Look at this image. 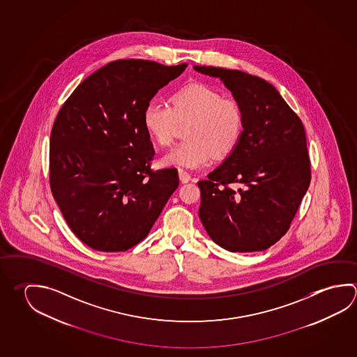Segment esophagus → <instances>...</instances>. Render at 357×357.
Returning <instances> with one entry per match:
<instances>
[{
    "mask_svg": "<svg viewBox=\"0 0 357 357\" xmlns=\"http://www.w3.org/2000/svg\"><path fill=\"white\" fill-rule=\"evenodd\" d=\"M178 174H179V179H181V183H188L190 181V174L185 170L179 169Z\"/></svg>",
    "mask_w": 357,
    "mask_h": 357,
    "instance_id": "34e87169",
    "label": "esophagus"
}]
</instances>
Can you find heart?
<instances>
[{"label": "heart", "mask_w": 357, "mask_h": 357, "mask_svg": "<svg viewBox=\"0 0 357 357\" xmlns=\"http://www.w3.org/2000/svg\"><path fill=\"white\" fill-rule=\"evenodd\" d=\"M146 132L160 146H169L181 126L187 140L168 151L162 163L168 167L197 169L225 158L237 148L244 129V112L236 99L223 98L204 82L179 89L169 102L151 101L143 115Z\"/></svg>", "instance_id": "obj_1"}]
</instances>
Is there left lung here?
I'll return each instance as SVG.
<instances>
[{"label":"left lung","instance_id":"8db88e82","mask_svg":"<svg viewBox=\"0 0 357 357\" xmlns=\"http://www.w3.org/2000/svg\"><path fill=\"white\" fill-rule=\"evenodd\" d=\"M194 69L219 77L244 112L237 148L198 181L200 220L225 250H267L287 233L311 181L303 124L261 77L214 66Z\"/></svg>","mask_w":357,"mask_h":357}]
</instances>
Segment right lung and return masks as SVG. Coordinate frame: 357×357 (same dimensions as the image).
<instances>
[{"label": "right lung", "instance_id": "right-lung-1", "mask_svg": "<svg viewBox=\"0 0 357 357\" xmlns=\"http://www.w3.org/2000/svg\"><path fill=\"white\" fill-rule=\"evenodd\" d=\"M187 65L112 61L88 76L57 114L51 192L71 231L93 250L123 252L142 242L179 185L176 168L151 169L155 151L143 115Z\"/></svg>", "mask_w": 357, "mask_h": 357}]
</instances>
